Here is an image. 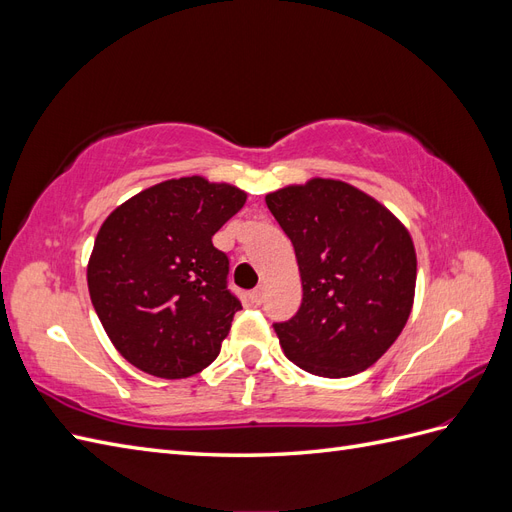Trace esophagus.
<instances>
[{
	"mask_svg": "<svg viewBox=\"0 0 512 512\" xmlns=\"http://www.w3.org/2000/svg\"><path fill=\"white\" fill-rule=\"evenodd\" d=\"M252 299H254V303H256V305H260L262 301H265V288L258 286V288L252 292Z\"/></svg>",
	"mask_w": 512,
	"mask_h": 512,
	"instance_id": "34e87169",
	"label": "esophagus"
}]
</instances>
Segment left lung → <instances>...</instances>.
Wrapping results in <instances>:
<instances>
[{
  "label": "left lung",
  "instance_id": "left-lung-1",
  "mask_svg": "<svg viewBox=\"0 0 512 512\" xmlns=\"http://www.w3.org/2000/svg\"><path fill=\"white\" fill-rule=\"evenodd\" d=\"M301 273L299 312L273 329L288 359L322 378L374 365L404 331L416 288L408 228L376 198L314 177L265 196Z\"/></svg>",
  "mask_w": 512,
  "mask_h": 512
}]
</instances>
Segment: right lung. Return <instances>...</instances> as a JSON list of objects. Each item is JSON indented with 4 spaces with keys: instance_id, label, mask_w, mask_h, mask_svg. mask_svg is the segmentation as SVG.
<instances>
[{
    "instance_id": "obj_1",
    "label": "right lung",
    "mask_w": 512,
    "mask_h": 512,
    "mask_svg": "<svg viewBox=\"0 0 512 512\" xmlns=\"http://www.w3.org/2000/svg\"><path fill=\"white\" fill-rule=\"evenodd\" d=\"M230 183L194 175L151 185L98 230L89 297L117 352L145 374L190 378L218 359L241 303L211 237L245 205Z\"/></svg>"
}]
</instances>
